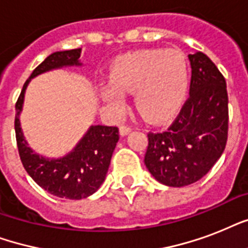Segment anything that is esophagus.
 Segmentation results:
<instances>
[{
    "label": "esophagus",
    "mask_w": 248,
    "mask_h": 248,
    "mask_svg": "<svg viewBox=\"0 0 248 248\" xmlns=\"http://www.w3.org/2000/svg\"><path fill=\"white\" fill-rule=\"evenodd\" d=\"M131 131H132V128L128 127V126H121L120 127V135L121 136L128 135V134H130Z\"/></svg>",
    "instance_id": "1"
}]
</instances>
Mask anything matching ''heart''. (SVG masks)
<instances>
[{"mask_svg": "<svg viewBox=\"0 0 248 248\" xmlns=\"http://www.w3.org/2000/svg\"><path fill=\"white\" fill-rule=\"evenodd\" d=\"M109 81L101 89V97L114 112H124V93H135L140 114L157 122L173 116L184 103L189 89V67L177 50H138L114 59Z\"/></svg>", "mask_w": 248, "mask_h": 248, "instance_id": "obj_1", "label": "heart"}]
</instances>
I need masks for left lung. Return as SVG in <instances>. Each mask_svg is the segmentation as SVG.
I'll return each mask as SVG.
<instances>
[{
	"instance_id": "8db88e82",
	"label": "left lung",
	"mask_w": 248,
	"mask_h": 248,
	"mask_svg": "<svg viewBox=\"0 0 248 248\" xmlns=\"http://www.w3.org/2000/svg\"><path fill=\"white\" fill-rule=\"evenodd\" d=\"M192 79L188 100L167 131L149 132L144 162L167 186H185L206 175L228 139L227 82L203 52L188 55Z\"/></svg>"
}]
</instances>
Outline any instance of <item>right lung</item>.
<instances>
[{
  "mask_svg": "<svg viewBox=\"0 0 248 248\" xmlns=\"http://www.w3.org/2000/svg\"><path fill=\"white\" fill-rule=\"evenodd\" d=\"M81 48L56 51L48 55L25 81L15 109V134L21 163L29 176L54 196L68 200H82L100 188L108 172L113 151L118 143V128L95 124L90 126L82 139L68 155L48 158L33 151L25 140L20 126V116L25 90L37 76L64 67H81Z\"/></svg>",
  "mask_w": 248,
  "mask_h": 248,
  "instance_id": "obj_1",
  "label": "right lung"
}]
</instances>
